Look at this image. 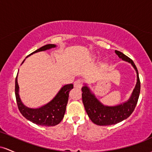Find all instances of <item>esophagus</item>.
Returning a JSON list of instances; mask_svg holds the SVG:
<instances>
[{
  "mask_svg": "<svg viewBox=\"0 0 152 152\" xmlns=\"http://www.w3.org/2000/svg\"><path fill=\"white\" fill-rule=\"evenodd\" d=\"M83 81L80 79L77 80L75 81V83H74V87L77 88H81L82 87H83Z\"/></svg>",
  "mask_w": 152,
  "mask_h": 152,
  "instance_id": "1",
  "label": "esophagus"
}]
</instances>
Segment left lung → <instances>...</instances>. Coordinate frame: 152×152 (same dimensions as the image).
I'll return each instance as SVG.
<instances>
[{
    "label": "left lung",
    "mask_w": 152,
    "mask_h": 152,
    "mask_svg": "<svg viewBox=\"0 0 152 152\" xmlns=\"http://www.w3.org/2000/svg\"><path fill=\"white\" fill-rule=\"evenodd\" d=\"M115 52L119 58L132 64L137 73V83L130 99L126 103L113 107L103 105L95 98V95L90 92V89L86 85L83 87L82 98H83V105L90 120L96 125H113L126 119L134 112L140 94V80H139L137 68L134 62H133L132 59L128 57L122 52L117 50H115Z\"/></svg>",
    "instance_id": "1"
}]
</instances>
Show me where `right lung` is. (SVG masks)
<instances>
[{"label":"right lung","instance_id":"obj_1","mask_svg":"<svg viewBox=\"0 0 152 152\" xmlns=\"http://www.w3.org/2000/svg\"><path fill=\"white\" fill-rule=\"evenodd\" d=\"M55 47V44H47L32 52L31 54L54 48ZM23 62L24 60L23 61ZM17 76L15 80V95H16L18 108L23 116L37 125L45 126H54L62 121L65 113L69 91L73 88V85L68 84L64 85L53 100H51L49 103L46 104L44 106L39 108H30L25 106L22 103L21 99L19 98Z\"/></svg>","mask_w":152,"mask_h":152}]
</instances>
